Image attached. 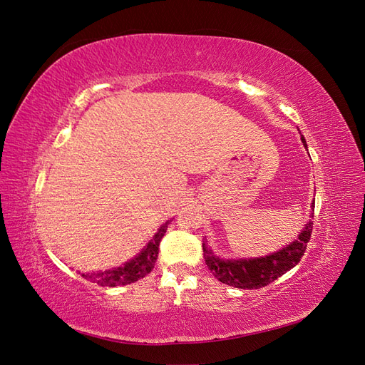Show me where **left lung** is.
I'll return each instance as SVG.
<instances>
[{
  "label": "left lung",
  "mask_w": 365,
  "mask_h": 365,
  "mask_svg": "<svg viewBox=\"0 0 365 365\" xmlns=\"http://www.w3.org/2000/svg\"><path fill=\"white\" fill-rule=\"evenodd\" d=\"M303 140V145L306 146V141ZM315 202L312 204V208ZM314 219V215H311ZM312 219L302 230L298 235V239L291 242L289 245L279 250L277 252H272L269 256L256 257V259H219L212 252L205 244H202L204 259L208 269L213 272L215 277L225 284L235 286L240 289H259L272 283L280 275L292 269L295 264L302 260L303 254L306 251L307 242L312 235Z\"/></svg>",
  "instance_id": "1"
}]
</instances>
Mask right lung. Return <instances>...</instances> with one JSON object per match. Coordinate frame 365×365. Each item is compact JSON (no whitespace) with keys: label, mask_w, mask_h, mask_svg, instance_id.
I'll return each instance as SVG.
<instances>
[{"label":"right lung","mask_w":365,"mask_h":365,"mask_svg":"<svg viewBox=\"0 0 365 365\" xmlns=\"http://www.w3.org/2000/svg\"><path fill=\"white\" fill-rule=\"evenodd\" d=\"M169 222L170 220L163 224L158 228L155 236H153V239L145 248H143V251L138 254V256L126 262L123 267L113 268L108 271H98V272H82L81 275L86 280L101 286H109V288H114V286H120V284L134 283L143 277H146V275L153 269V267H155V262L158 259L160 242L165 233V230H168Z\"/></svg>","instance_id":"obj_1"}]
</instances>
